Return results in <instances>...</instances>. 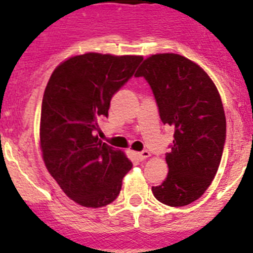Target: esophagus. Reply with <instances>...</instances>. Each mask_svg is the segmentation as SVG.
Instances as JSON below:
<instances>
[{"label":"esophagus","mask_w":253,"mask_h":253,"mask_svg":"<svg viewBox=\"0 0 253 253\" xmlns=\"http://www.w3.org/2000/svg\"><path fill=\"white\" fill-rule=\"evenodd\" d=\"M136 156H137V159L140 160V161H144L145 159H148V157L151 156V153H149L148 151H141L139 152V153H136Z\"/></svg>","instance_id":"esophagus-1"}]
</instances>
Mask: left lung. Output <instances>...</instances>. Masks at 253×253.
Segmentation results:
<instances>
[{
	"label": "left lung",
	"mask_w": 253,
	"mask_h": 253,
	"mask_svg": "<svg viewBox=\"0 0 253 253\" xmlns=\"http://www.w3.org/2000/svg\"><path fill=\"white\" fill-rule=\"evenodd\" d=\"M135 77L147 80L162 123L174 127L169 173L152 192L170 207L191 204L211 186L222 159L226 118L218 91L200 66L173 53L151 55Z\"/></svg>",
	"instance_id": "obj_1"
}]
</instances>
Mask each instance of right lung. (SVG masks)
Segmentation results:
<instances>
[{
	"label": "right lung",
	"instance_id": "add662e5",
	"mask_svg": "<svg viewBox=\"0 0 253 253\" xmlns=\"http://www.w3.org/2000/svg\"><path fill=\"white\" fill-rule=\"evenodd\" d=\"M141 61L137 55H77L53 71L45 88L40 120L45 166L63 192L83 207L100 208L116 200L132 168L123 152L96 133L112 97Z\"/></svg>",
	"mask_w": 253,
	"mask_h": 253
}]
</instances>
